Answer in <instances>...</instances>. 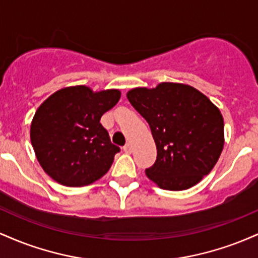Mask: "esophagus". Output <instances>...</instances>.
Segmentation results:
<instances>
[{
	"instance_id": "34e87169",
	"label": "esophagus",
	"mask_w": 258,
	"mask_h": 258,
	"mask_svg": "<svg viewBox=\"0 0 258 258\" xmlns=\"http://www.w3.org/2000/svg\"><path fill=\"white\" fill-rule=\"evenodd\" d=\"M123 152L125 153H131L132 152V146L130 143H126L125 146H123Z\"/></svg>"
}]
</instances>
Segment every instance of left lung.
I'll list each match as a JSON object with an SVG mask.
<instances>
[{
	"label": "left lung",
	"instance_id": "1",
	"mask_svg": "<svg viewBox=\"0 0 258 258\" xmlns=\"http://www.w3.org/2000/svg\"><path fill=\"white\" fill-rule=\"evenodd\" d=\"M149 123L158 155L146 173L160 188L184 190L199 183L220 158L224 144L221 111L194 87L162 82L127 93Z\"/></svg>",
	"mask_w": 258,
	"mask_h": 258
}]
</instances>
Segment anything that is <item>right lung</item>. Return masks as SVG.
Instances as JSON below:
<instances>
[{
  "mask_svg": "<svg viewBox=\"0 0 258 258\" xmlns=\"http://www.w3.org/2000/svg\"><path fill=\"white\" fill-rule=\"evenodd\" d=\"M120 91L94 93L86 86L55 92L37 109L30 138L44 172L58 183L82 186L110 168L120 148L111 143L100 117L116 104Z\"/></svg>",
  "mask_w": 258,
  "mask_h": 258,
  "instance_id": "right-lung-1",
  "label": "right lung"
}]
</instances>
